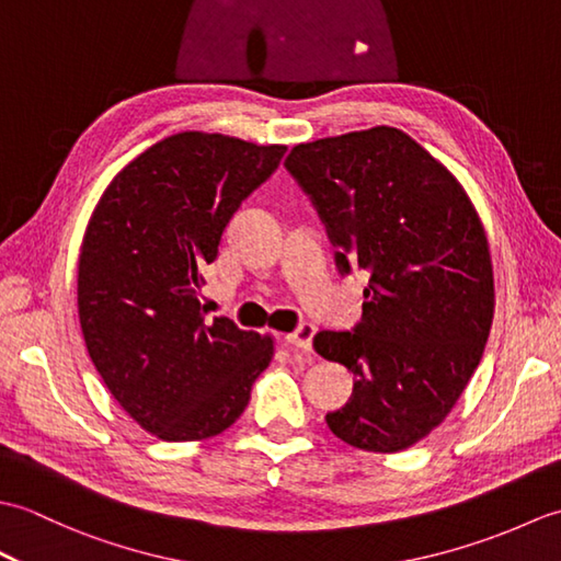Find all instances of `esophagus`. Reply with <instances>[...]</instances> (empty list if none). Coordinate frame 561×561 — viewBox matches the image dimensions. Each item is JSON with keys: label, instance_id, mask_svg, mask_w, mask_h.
<instances>
[{"label": "esophagus", "instance_id": "34e87169", "mask_svg": "<svg viewBox=\"0 0 561 561\" xmlns=\"http://www.w3.org/2000/svg\"><path fill=\"white\" fill-rule=\"evenodd\" d=\"M313 335H316V325L301 323L294 332H289L287 337H284V342H287L291 350H301L306 354H311L313 352Z\"/></svg>", "mask_w": 561, "mask_h": 561}]
</instances>
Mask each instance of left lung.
<instances>
[{"instance_id": "left-lung-1", "label": "left lung", "mask_w": 561, "mask_h": 561, "mask_svg": "<svg viewBox=\"0 0 561 561\" xmlns=\"http://www.w3.org/2000/svg\"><path fill=\"white\" fill-rule=\"evenodd\" d=\"M287 171L325 224L342 274L368 272L352 330H320L316 352L354 374L330 432L398 453L446 420L478 368L494 318L482 221L444 163L396 127L294 147Z\"/></svg>"}]
</instances>
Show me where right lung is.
<instances>
[{"label": "right lung", "instance_id": "right-lung-1", "mask_svg": "<svg viewBox=\"0 0 561 561\" xmlns=\"http://www.w3.org/2000/svg\"><path fill=\"white\" fill-rule=\"evenodd\" d=\"M287 147L224 135L165 137L127 163L93 209L79 255V323L93 366L163 440L221 434L272 362V337L207 320L202 270L226 224Z\"/></svg>", "mask_w": 561, "mask_h": 561}]
</instances>
